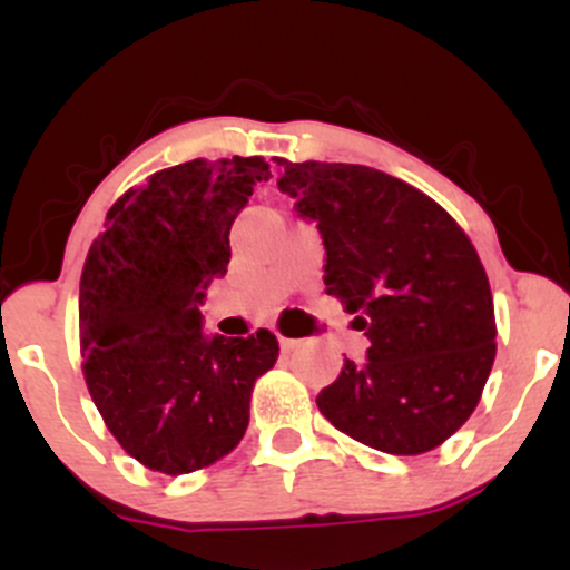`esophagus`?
<instances>
[{
  "label": "esophagus",
  "instance_id": "obj_1",
  "mask_svg": "<svg viewBox=\"0 0 570 570\" xmlns=\"http://www.w3.org/2000/svg\"><path fill=\"white\" fill-rule=\"evenodd\" d=\"M278 343H281V351H284V353L297 351L299 345H303V343H299V340H292V337H278Z\"/></svg>",
  "mask_w": 570,
  "mask_h": 570
}]
</instances>
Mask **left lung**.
Listing matches in <instances>:
<instances>
[{
  "mask_svg": "<svg viewBox=\"0 0 570 570\" xmlns=\"http://www.w3.org/2000/svg\"><path fill=\"white\" fill-rule=\"evenodd\" d=\"M278 189L316 222L326 294L356 313L367 358L316 396L332 426L391 455L429 453L472 415L495 358L490 284L448 212L370 166L292 163Z\"/></svg>",
  "mask_w": 570,
  "mask_h": 570,
  "instance_id": "left-lung-1",
  "label": "left lung"
}]
</instances>
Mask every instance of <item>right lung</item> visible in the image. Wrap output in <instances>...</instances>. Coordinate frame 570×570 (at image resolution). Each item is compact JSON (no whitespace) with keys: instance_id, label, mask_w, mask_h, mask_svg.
Here are the masks:
<instances>
[{"instance_id":"right-lung-1","label":"right lung","mask_w":570,"mask_h":570,"mask_svg":"<svg viewBox=\"0 0 570 570\" xmlns=\"http://www.w3.org/2000/svg\"><path fill=\"white\" fill-rule=\"evenodd\" d=\"M263 158L189 160L153 174L109 208L80 278L85 381L128 455L189 474L227 455L248 426L254 381L278 340L203 332L200 305L230 263V227Z\"/></svg>"}]
</instances>
